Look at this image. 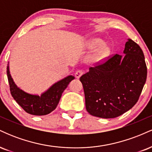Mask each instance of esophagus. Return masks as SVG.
Returning a JSON list of instances; mask_svg holds the SVG:
<instances>
[{"instance_id":"esophagus-1","label":"esophagus","mask_w":152,"mask_h":152,"mask_svg":"<svg viewBox=\"0 0 152 152\" xmlns=\"http://www.w3.org/2000/svg\"><path fill=\"white\" fill-rule=\"evenodd\" d=\"M82 74H83V71L81 70H78L76 71V73H75V76H76L77 78H79L81 76Z\"/></svg>"}]
</instances>
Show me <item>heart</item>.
Masks as SVG:
<instances>
[{
  "instance_id": "1",
  "label": "heart",
  "mask_w": 152,
  "mask_h": 152,
  "mask_svg": "<svg viewBox=\"0 0 152 152\" xmlns=\"http://www.w3.org/2000/svg\"><path fill=\"white\" fill-rule=\"evenodd\" d=\"M99 48L96 50L95 53V56L97 58L102 59L109 55L110 52V48L109 46L106 44H103V41L100 39H97V38H94L91 39L87 43L86 47L88 49H95V48Z\"/></svg>"
}]
</instances>
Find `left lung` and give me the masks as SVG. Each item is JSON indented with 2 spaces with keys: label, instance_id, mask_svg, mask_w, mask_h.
<instances>
[{
  "label": "left lung",
  "instance_id": "1",
  "mask_svg": "<svg viewBox=\"0 0 152 152\" xmlns=\"http://www.w3.org/2000/svg\"><path fill=\"white\" fill-rule=\"evenodd\" d=\"M124 54H116L82 75L86 109L103 118L121 116L137 102L146 80L147 69L142 48L127 39Z\"/></svg>",
  "mask_w": 152,
  "mask_h": 152
}]
</instances>
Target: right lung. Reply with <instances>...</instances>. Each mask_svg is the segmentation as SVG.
<instances>
[{
	"label": "right lung",
	"instance_id": "right-lung-1",
	"mask_svg": "<svg viewBox=\"0 0 152 152\" xmlns=\"http://www.w3.org/2000/svg\"><path fill=\"white\" fill-rule=\"evenodd\" d=\"M7 76L10 93L14 100L24 111L36 116H43L53 111L58 105L64 91L69 83L75 78L72 75L67 76L56 82L39 96L38 94L27 93L15 84L10 73L9 62L7 66Z\"/></svg>",
	"mask_w": 152,
	"mask_h": 152
}]
</instances>
